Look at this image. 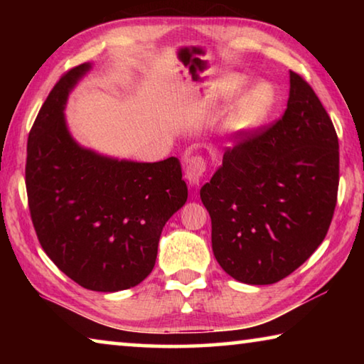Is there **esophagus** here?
<instances>
[{
  "mask_svg": "<svg viewBox=\"0 0 364 364\" xmlns=\"http://www.w3.org/2000/svg\"><path fill=\"white\" fill-rule=\"evenodd\" d=\"M205 160L199 156L188 157L184 160V176L191 186H199L202 176L205 173Z\"/></svg>",
  "mask_w": 364,
  "mask_h": 364,
  "instance_id": "esophagus-1",
  "label": "esophagus"
}]
</instances>
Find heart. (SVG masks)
Masks as SVG:
<instances>
[{
    "label": "heart",
    "mask_w": 364,
    "mask_h": 364,
    "mask_svg": "<svg viewBox=\"0 0 364 364\" xmlns=\"http://www.w3.org/2000/svg\"><path fill=\"white\" fill-rule=\"evenodd\" d=\"M245 78L241 75H228L220 83V93L226 97L236 96L242 90ZM276 102V91L269 83H257L245 91L237 101L228 125L232 130H254L269 115Z\"/></svg>",
    "instance_id": "1"
}]
</instances>
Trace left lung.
<instances>
[{
    "mask_svg": "<svg viewBox=\"0 0 364 364\" xmlns=\"http://www.w3.org/2000/svg\"><path fill=\"white\" fill-rule=\"evenodd\" d=\"M287 109L268 128L237 133L200 189L213 255L231 278L274 284L324 241L337 204L338 139L315 91L291 72Z\"/></svg>",
    "mask_w": 364,
    "mask_h": 364,
    "instance_id": "obj_1",
    "label": "left lung"
}]
</instances>
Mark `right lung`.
<instances>
[{
    "label": "right lung",
    "instance_id": "add662e5",
    "mask_svg": "<svg viewBox=\"0 0 364 364\" xmlns=\"http://www.w3.org/2000/svg\"><path fill=\"white\" fill-rule=\"evenodd\" d=\"M77 65L48 95L28 134L26 186L33 228L54 264L85 289L117 292L146 279L165 223L188 199L176 157L133 162L80 146L67 128Z\"/></svg>",
    "mask_w": 364,
    "mask_h": 364
}]
</instances>
